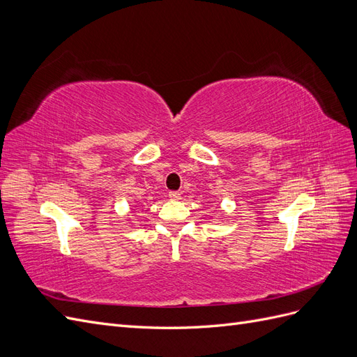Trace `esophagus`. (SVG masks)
I'll return each instance as SVG.
<instances>
[{"instance_id":"esophagus-1","label":"esophagus","mask_w":357,"mask_h":357,"mask_svg":"<svg viewBox=\"0 0 357 357\" xmlns=\"http://www.w3.org/2000/svg\"><path fill=\"white\" fill-rule=\"evenodd\" d=\"M180 195H181V193H180V192H176V190H172V192H169V193H168L169 199H172V201H177V199H180Z\"/></svg>"}]
</instances>
